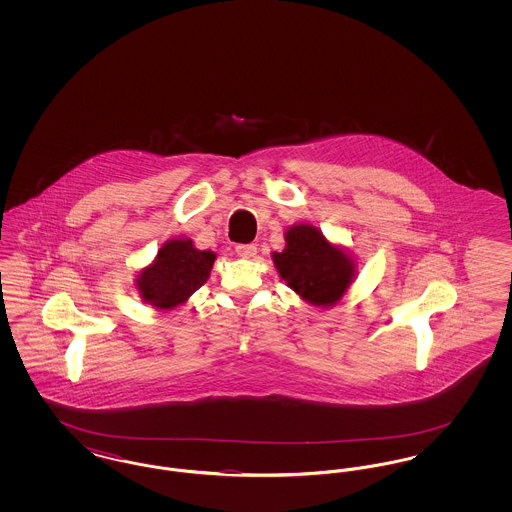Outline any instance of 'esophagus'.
Instances as JSON below:
<instances>
[{"label":"esophagus","instance_id":"34e87169","mask_svg":"<svg viewBox=\"0 0 512 512\" xmlns=\"http://www.w3.org/2000/svg\"><path fill=\"white\" fill-rule=\"evenodd\" d=\"M236 253H238L240 257H244V259H249V257H255V253H257V245L238 244L236 245Z\"/></svg>","mask_w":512,"mask_h":512}]
</instances>
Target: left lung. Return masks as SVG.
Masks as SVG:
<instances>
[{"mask_svg": "<svg viewBox=\"0 0 512 512\" xmlns=\"http://www.w3.org/2000/svg\"><path fill=\"white\" fill-rule=\"evenodd\" d=\"M272 259L293 292L317 307H332L340 301L355 276L351 257L328 244L309 224L292 226L286 232V249Z\"/></svg>", "mask_w": 512, "mask_h": 512, "instance_id": "1", "label": "left lung"}]
</instances>
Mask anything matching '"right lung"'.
I'll return each instance as SVG.
<instances>
[{
	"label": "right lung",
	"mask_w": 512,
	"mask_h": 512,
	"mask_svg": "<svg viewBox=\"0 0 512 512\" xmlns=\"http://www.w3.org/2000/svg\"><path fill=\"white\" fill-rule=\"evenodd\" d=\"M213 263L215 253L195 249L192 240H171L140 272L138 290L153 307L174 309L207 282Z\"/></svg>",
	"instance_id": "add662e5"
}]
</instances>
